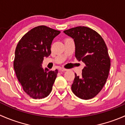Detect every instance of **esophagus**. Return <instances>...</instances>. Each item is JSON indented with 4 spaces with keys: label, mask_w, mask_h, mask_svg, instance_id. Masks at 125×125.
I'll list each match as a JSON object with an SVG mask.
<instances>
[{
    "label": "esophagus",
    "mask_w": 125,
    "mask_h": 125,
    "mask_svg": "<svg viewBox=\"0 0 125 125\" xmlns=\"http://www.w3.org/2000/svg\"><path fill=\"white\" fill-rule=\"evenodd\" d=\"M59 70L61 71H67L66 69L64 68H59Z\"/></svg>",
    "instance_id": "obj_1"
}]
</instances>
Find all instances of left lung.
<instances>
[{
  "instance_id": "1",
  "label": "left lung",
  "mask_w": 125,
  "mask_h": 125,
  "mask_svg": "<svg viewBox=\"0 0 125 125\" xmlns=\"http://www.w3.org/2000/svg\"><path fill=\"white\" fill-rule=\"evenodd\" d=\"M63 32L74 39L75 58L85 64L82 75L75 74L72 91L80 99H92L102 90L109 75L111 62L106 45L96 31L86 26Z\"/></svg>"
}]
</instances>
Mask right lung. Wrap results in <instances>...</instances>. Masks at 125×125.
<instances>
[{"label": "right lung", "mask_w": 125, "mask_h": 125, "mask_svg": "<svg viewBox=\"0 0 125 125\" xmlns=\"http://www.w3.org/2000/svg\"><path fill=\"white\" fill-rule=\"evenodd\" d=\"M60 31L46 26L29 31L19 42L15 51L14 69L24 91L34 99L47 97L51 92L58 70H44V57L51 54L53 39Z\"/></svg>", "instance_id": "right-lung-1"}]
</instances>
